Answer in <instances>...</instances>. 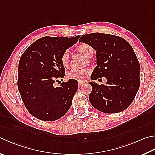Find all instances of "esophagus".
<instances>
[{"mask_svg":"<svg viewBox=\"0 0 155 155\" xmlns=\"http://www.w3.org/2000/svg\"><path fill=\"white\" fill-rule=\"evenodd\" d=\"M85 83V81H78V85H79V86H81V85H83V84Z\"/></svg>","mask_w":155,"mask_h":155,"instance_id":"34e87169","label":"esophagus"}]
</instances>
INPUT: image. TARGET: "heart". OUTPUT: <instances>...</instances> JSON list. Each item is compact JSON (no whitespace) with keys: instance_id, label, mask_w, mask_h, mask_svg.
I'll use <instances>...</instances> for the list:
<instances>
[{"instance_id":"1","label":"heart","mask_w":155,"mask_h":155,"mask_svg":"<svg viewBox=\"0 0 155 155\" xmlns=\"http://www.w3.org/2000/svg\"><path fill=\"white\" fill-rule=\"evenodd\" d=\"M76 51L82 54L87 59H90L94 54V49L93 47L86 43H81L76 47ZM61 64L64 67H67L69 64V54L68 52L65 51L63 53L60 58ZM89 70L88 69L81 70H72L68 73V77L70 79L77 81H83L88 77Z\"/></svg>"}]
</instances>
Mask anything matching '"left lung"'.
<instances>
[{"instance_id": "8db88e82", "label": "left lung", "mask_w": 155, "mask_h": 155, "mask_svg": "<svg viewBox=\"0 0 155 155\" xmlns=\"http://www.w3.org/2000/svg\"><path fill=\"white\" fill-rule=\"evenodd\" d=\"M79 41L96 51L97 66L91 80L107 79L105 85L89 83L92 87L90 103L105 113L123 111L133 102L140 85V63L131 45L119 36L103 33L83 35Z\"/></svg>"}]
</instances>
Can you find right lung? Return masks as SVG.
<instances>
[{
  "label": "right lung",
  "mask_w": 155,
  "mask_h": 155,
  "mask_svg": "<svg viewBox=\"0 0 155 155\" xmlns=\"http://www.w3.org/2000/svg\"><path fill=\"white\" fill-rule=\"evenodd\" d=\"M80 36L39 38L21 56L18 66V87L30 113L37 119L52 121L68 111L78 89V81L69 79L53 86L65 76L60 58L64 52L77 43Z\"/></svg>",
  "instance_id": "right-lung-1"
}]
</instances>
